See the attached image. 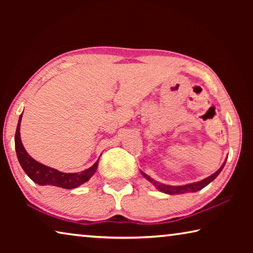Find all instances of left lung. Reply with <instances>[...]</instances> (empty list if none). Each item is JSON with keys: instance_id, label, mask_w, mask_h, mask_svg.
Instances as JSON below:
<instances>
[{"instance_id": "8db88e82", "label": "left lung", "mask_w": 253, "mask_h": 253, "mask_svg": "<svg viewBox=\"0 0 253 253\" xmlns=\"http://www.w3.org/2000/svg\"><path fill=\"white\" fill-rule=\"evenodd\" d=\"M226 163V160L224 161L223 164H222L221 168L216 170L215 173L210 175L209 177L202 179V181L195 182V183H190V184H185V185H166V184H163L161 182H157L155 179L152 178L151 176H148L147 174H145L144 172L140 170L143 176L147 179L148 182H151L154 186H155L158 191L162 192V193L165 194H169V195H175V194H184V193H194V192H198L200 190H202L203 187L209 185L214 178H215L217 175L221 173V170L223 169L224 165Z\"/></svg>"}]
</instances>
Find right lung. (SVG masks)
Here are the masks:
<instances>
[{
  "label": "right lung",
  "instance_id": "obj_1",
  "mask_svg": "<svg viewBox=\"0 0 253 253\" xmlns=\"http://www.w3.org/2000/svg\"><path fill=\"white\" fill-rule=\"evenodd\" d=\"M22 114L20 115L19 123L18 126H16V131L14 136L15 151L21 168L23 169L25 174H27L34 183L39 184V185H52L71 190V188H76L80 186L81 184L88 182L90 177H92V175L95 174L97 170L99 160H98L91 168L84 169L83 172L63 173L60 172L58 169L41 164V163L30 156L28 152L25 151L20 135Z\"/></svg>",
  "mask_w": 253,
  "mask_h": 253
}]
</instances>
